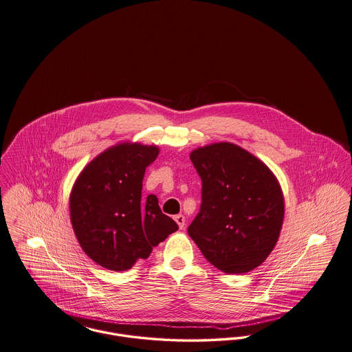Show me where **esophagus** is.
Instances as JSON below:
<instances>
[{
  "label": "esophagus",
  "instance_id": "obj_1",
  "mask_svg": "<svg viewBox=\"0 0 352 352\" xmlns=\"http://www.w3.org/2000/svg\"><path fill=\"white\" fill-rule=\"evenodd\" d=\"M175 221L177 223L180 230H183L186 227V217H184V214H176L175 216Z\"/></svg>",
  "mask_w": 352,
  "mask_h": 352
}]
</instances>
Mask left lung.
Here are the masks:
<instances>
[{
  "mask_svg": "<svg viewBox=\"0 0 352 352\" xmlns=\"http://www.w3.org/2000/svg\"><path fill=\"white\" fill-rule=\"evenodd\" d=\"M190 162L201 179V204L188 234L220 271L250 272L271 254L280 234L284 200L276 177L231 142L195 149Z\"/></svg>",
  "mask_w": 352,
  "mask_h": 352,
  "instance_id": "8db88e82",
  "label": "left lung"
}]
</instances>
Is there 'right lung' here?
Instances as JSON below:
<instances>
[{"label":"right lung","instance_id":"right-lung-1","mask_svg":"<svg viewBox=\"0 0 352 352\" xmlns=\"http://www.w3.org/2000/svg\"><path fill=\"white\" fill-rule=\"evenodd\" d=\"M156 146L120 144L98 155L78 176L71 195V220L84 252L104 268L125 271L179 230L155 195L141 201L146 166Z\"/></svg>","mask_w":352,"mask_h":352}]
</instances>
